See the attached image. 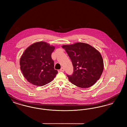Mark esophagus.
I'll return each mask as SVG.
<instances>
[{"instance_id": "34e87169", "label": "esophagus", "mask_w": 127, "mask_h": 127, "mask_svg": "<svg viewBox=\"0 0 127 127\" xmlns=\"http://www.w3.org/2000/svg\"><path fill=\"white\" fill-rule=\"evenodd\" d=\"M64 70H65V69H64V67H61V69H60V71H61V72H64Z\"/></svg>"}]
</instances>
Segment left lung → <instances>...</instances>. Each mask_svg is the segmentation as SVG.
I'll use <instances>...</instances> for the list:
<instances>
[{
  "label": "left lung",
  "mask_w": 127,
  "mask_h": 127,
  "mask_svg": "<svg viewBox=\"0 0 127 127\" xmlns=\"http://www.w3.org/2000/svg\"><path fill=\"white\" fill-rule=\"evenodd\" d=\"M62 47L72 63V75H66L69 81L81 88H88L94 84L104 69L102 57L99 52L84 43L65 45Z\"/></svg>",
  "instance_id": "1"
}]
</instances>
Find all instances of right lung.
Segmentation results:
<instances>
[{"instance_id":"add662e5","label":"right lung","mask_w":127,"mask_h":127,"mask_svg":"<svg viewBox=\"0 0 127 127\" xmlns=\"http://www.w3.org/2000/svg\"><path fill=\"white\" fill-rule=\"evenodd\" d=\"M55 47L45 42L35 43L25 50L20 60L22 73L29 82L42 86L50 82L58 73L51 54Z\"/></svg>"}]
</instances>
